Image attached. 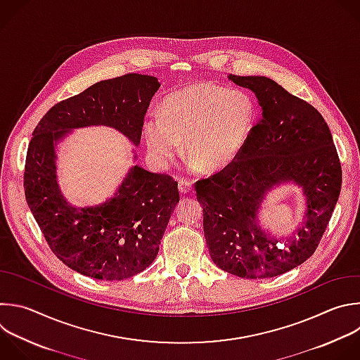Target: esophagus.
<instances>
[{"mask_svg": "<svg viewBox=\"0 0 360 360\" xmlns=\"http://www.w3.org/2000/svg\"><path fill=\"white\" fill-rule=\"evenodd\" d=\"M178 188H179L181 193H189L192 191V184L189 181H186V179H179Z\"/></svg>", "mask_w": 360, "mask_h": 360, "instance_id": "obj_1", "label": "esophagus"}]
</instances>
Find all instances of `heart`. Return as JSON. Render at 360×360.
<instances>
[{"mask_svg": "<svg viewBox=\"0 0 360 360\" xmlns=\"http://www.w3.org/2000/svg\"><path fill=\"white\" fill-rule=\"evenodd\" d=\"M256 117V104L246 91L200 82L168 94L161 114L151 112L144 120L143 136L161 169L175 160L186 140L192 167L217 172L242 153Z\"/></svg>", "mask_w": 360, "mask_h": 360, "instance_id": "b5f03b06", "label": "heart"}]
</instances>
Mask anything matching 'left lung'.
<instances>
[{
  "mask_svg": "<svg viewBox=\"0 0 360 360\" xmlns=\"http://www.w3.org/2000/svg\"><path fill=\"white\" fill-rule=\"evenodd\" d=\"M229 80L250 89L262 107L237 160L196 182L203 231L213 263L242 278H271L302 264L316 250L342 185V168L328 124L309 103L266 76ZM303 189L307 210L290 238L262 230L258 210L281 183Z\"/></svg>",
  "mask_w": 360,
  "mask_h": 360,
  "instance_id": "left-lung-1",
  "label": "left lung"
}]
</instances>
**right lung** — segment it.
<instances>
[{
	"mask_svg": "<svg viewBox=\"0 0 360 360\" xmlns=\"http://www.w3.org/2000/svg\"><path fill=\"white\" fill-rule=\"evenodd\" d=\"M160 86L157 77L139 73L101 80L55 104L34 130L24 172L27 203L55 256L83 276L114 281L150 267L179 202L178 182L133 165L111 198L77 207L59 188L56 147L72 130L91 126L111 127L140 146Z\"/></svg>",
	"mask_w": 360,
	"mask_h": 360,
	"instance_id": "right-lung-1",
	"label": "right lung"
}]
</instances>
